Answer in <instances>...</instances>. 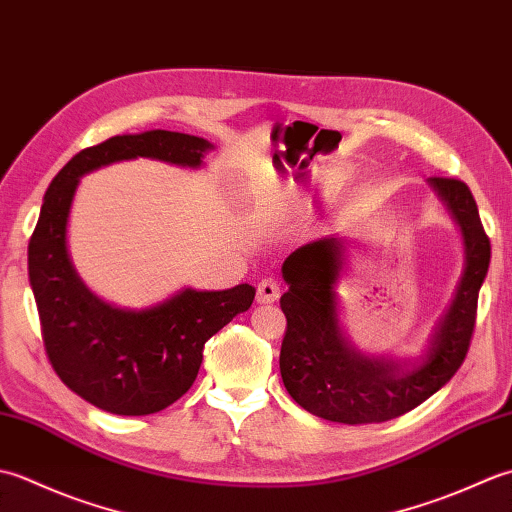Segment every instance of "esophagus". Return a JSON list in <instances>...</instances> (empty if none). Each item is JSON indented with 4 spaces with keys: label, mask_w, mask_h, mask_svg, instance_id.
<instances>
[{
    "label": "esophagus",
    "mask_w": 512,
    "mask_h": 512,
    "mask_svg": "<svg viewBox=\"0 0 512 512\" xmlns=\"http://www.w3.org/2000/svg\"><path fill=\"white\" fill-rule=\"evenodd\" d=\"M279 299V284L275 279H262L257 286V303H275Z\"/></svg>",
    "instance_id": "1"
}]
</instances>
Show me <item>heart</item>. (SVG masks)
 I'll use <instances>...</instances> for the list:
<instances>
[{
  "instance_id": "heart-1",
  "label": "heart",
  "mask_w": 512,
  "mask_h": 512,
  "mask_svg": "<svg viewBox=\"0 0 512 512\" xmlns=\"http://www.w3.org/2000/svg\"><path fill=\"white\" fill-rule=\"evenodd\" d=\"M323 187L328 193H336L341 187H343V178H328L323 182Z\"/></svg>"
}]
</instances>
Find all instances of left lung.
Segmentation results:
<instances>
[{
    "mask_svg": "<svg viewBox=\"0 0 512 512\" xmlns=\"http://www.w3.org/2000/svg\"><path fill=\"white\" fill-rule=\"evenodd\" d=\"M429 184L460 226L464 270L418 361L365 356L347 341L336 297L347 239L321 237L290 253L281 266L288 292L279 303L288 328L279 369L288 394L314 416L343 424L398 418L447 385L464 363L475 328L477 297L491 264V242L473 193L462 180L436 176Z\"/></svg>",
    "mask_w": 512,
    "mask_h": 512,
    "instance_id": "1",
    "label": "left lung"
}]
</instances>
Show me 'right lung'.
Here are the masks:
<instances>
[{
  "label": "right lung",
  "mask_w": 512,
  "mask_h": 512,
  "mask_svg": "<svg viewBox=\"0 0 512 512\" xmlns=\"http://www.w3.org/2000/svg\"><path fill=\"white\" fill-rule=\"evenodd\" d=\"M209 140L151 129L88 147L65 165L43 195L28 244L43 345L54 372L74 394L116 416H147L184 396L202 365L204 343L255 299V288H184L145 310H123L90 292L68 253V217L85 173L118 160L154 158L202 167Z\"/></svg>",
  "instance_id": "1"
}]
</instances>
